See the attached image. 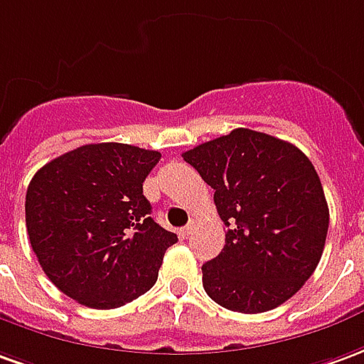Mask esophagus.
Wrapping results in <instances>:
<instances>
[{"label":"esophagus","instance_id":"34e87169","mask_svg":"<svg viewBox=\"0 0 364 364\" xmlns=\"http://www.w3.org/2000/svg\"><path fill=\"white\" fill-rule=\"evenodd\" d=\"M196 228V224L194 222H190V224H186L182 230H180V234H182V237H188V235L192 234V230Z\"/></svg>","mask_w":364,"mask_h":364}]
</instances>
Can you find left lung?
Masks as SVG:
<instances>
[{
    "label": "left lung",
    "instance_id": "left-lung-1",
    "mask_svg": "<svg viewBox=\"0 0 364 364\" xmlns=\"http://www.w3.org/2000/svg\"><path fill=\"white\" fill-rule=\"evenodd\" d=\"M214 188L228 228L202 283L218 305L237 313L279 307L315 272L329 208L311 160L291 142L235 129L182 154Z\"/></svg>",
    "mask_w": 364,
    "mask_h": 364
}]
</instances>
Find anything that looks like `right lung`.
<instances>
[{"instance_id":"add662e5","label":"right lung","mask_w":364,"mask_h":364,"mask_svg":"<svg viewBox=\"0 0 364 364\" xmlns=\"http://www.w3.org/2000/svg\"><path fill=\"white\" fill-rule=\"evenodd\" d=\"M160 152L120 142L85 144L39 168L25 225L45 275L92 309H114L156 283L178 235L150 218L142 182Z\"/></svg>"}]
</instances>
